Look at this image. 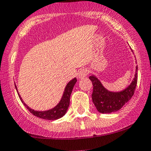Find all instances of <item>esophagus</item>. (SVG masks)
<instances>
[{"label":"esophagus","instance_id":"1","mask_svg":"<svg viewBox=\"0 0 151 151\" xmlns=\"http://www.w3.org/2000/svg\"><path fill=\"white\" fill-rule=\"evenodd\" d=\"M88 74V71L87 69H86V68H82V69H80V71H78V74H77V75H78V77L80 79H82V78H84L85 77H86Z\"/></svg>","mask_w":151,"mask_h":151}]
</instances>
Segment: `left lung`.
Masks as SVG:
<instances>
[{
  "instance_id": "8db88e82",
  "label": "left lung",
  "mask_w": 151,
  "mask_h": 151,
  "mask_svg": "<svg viewBox=\"0 0 151 151\" xmlns=\"http://www.w3.org/2000/svg\"><path fill=\"white\" fill-rule=\"evenodd\" d=\"M89 79L93 85L91 96L95 107L102 114H110L119 111L134 96L137 84V73L131 84L121 92L108 91L94 76H90Z\"/></svg>"
}]
</instances>
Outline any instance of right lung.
I'll return each instance as SVG.
<instances>
[{
	"mask_svg": "<svg viewBox=\"0 0 151 151\" xmlns=\"http://www.w3.org/2000/svg\"><path fill=\"white\" fill-rule=\"evenodd\" d=\"M76 82H77V79L74 78L67 84L66 87H65V91H64V93L63 95V97L62 99H61L60 102H59V104H58L57 106H55V108H52V109L49 110V111H37L33 109H31L29 107H28L27 105L23 102V101L22 100L20 95H19V97H20V99H21L23 105L27 108V109L30 111L31 114H32L34 116H37V117L42 118V119H44L55 120V119H60V118H61L62 116H63L65 114V113H66L70 104V96H71V92H72L73 88H74ZM15 88H16V90H17V87H16V86ZM17 93H18V92H17Z\"/></svg>",
	"mask_w": 151,
	"mask_h": 151,
	"instance_id": "1",
	"label": "right lung"
}]
</instances>
